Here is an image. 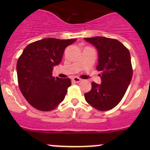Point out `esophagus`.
<instances>
[{
  "label": "esophagus",
  "instance_id": "obj_1",
  "mask_svg": "<svg viewBox=\"0 0 150 150\" xmlns=\"http://www.w3.org/2000/svg\"><path fill=\"white\" fill-rule=\"evenodd\" d=\"M72 81H73L74 83H78L81 82V78H78V77H74V78H72Z\"/></svg>",
  "mask_w": 150,
  "mask_h": 150
}]
</instances>
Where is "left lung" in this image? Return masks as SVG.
<instances>
[{"mask_svg": "<svg viewBox=\"0 0 150 150\" xmlns=\"http://www.w3.org/2000/svg\"><path fill=\"white\" fill-rule=\"evenodd\" d=\"M84 40L96 47V69L102 72L101 84L92 83L91 90L84 94L85 99L98 110H111L121 101L131 81L133 69L129 51L115 39L97 36Z\"/></svg>", "mask_w": 150, "mask_h": 150, "instance_id": "8db88e82", "label": "left lung"}]
</instances>
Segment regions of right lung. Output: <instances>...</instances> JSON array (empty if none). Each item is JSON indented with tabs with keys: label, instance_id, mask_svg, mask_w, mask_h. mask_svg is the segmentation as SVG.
<instances>
[{
	"label": "right lung",
	"instance_id": "obj_1",
	"mask_svg": "<svg viewBox=\"0 0 150 150\" xmlns=\"http://www.w3.org/2000/svg\"><path fill=\"white\" fill-rule=\"evenodd\" d=\"M77 39L45 38L29 44L16 64L18 83L28 103L40 111H51L64 100L69 78L52 76L53 68L62 59L67 46Z\"/></svg>",
	"mask_w": 150,
	"mask_h": 150
}]
</instances>
